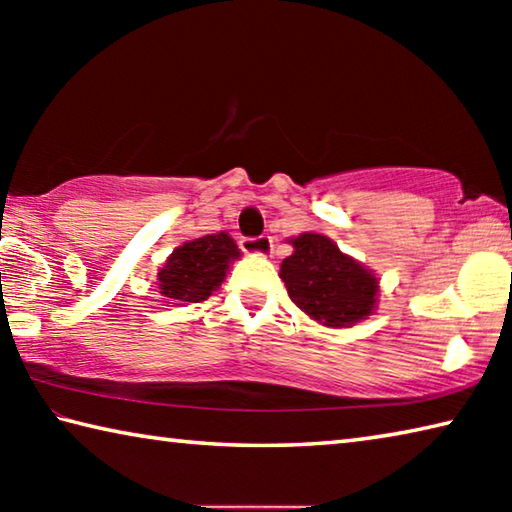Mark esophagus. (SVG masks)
I'll list each match as a JSON object with an SVG mask.
<instances>
[{
    "instance_id": "obj_1",
    "label": "esophagus",
    "mask_w": 512,
    "mask_h": 512,
    "mask_svg": "<svg viewBox=\"0 0 512 512\" xmlns=\"http://www.w3.org/2000/svg\"><path fill=\"white\" fill-rule=\"evenodd\" d=\"M241 250H244L246 255H255V257H266L273 253V241L271 237H244L241 239Z\"/></svg>"
}]
</instances>
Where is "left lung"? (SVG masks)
<instances>
[{
	"label": "left lung",
	"instance_id": "left-lung-1",
	"mask_svg": "<svg viewBox=\"0 0 512 512\" xmlns=\"http://www.w3.org/2000/svg\"><path fill=\"white\" fill-rule=\"evenodd\" d=\"M293 253L280 266L289 298L323 327H352L375 314L379 277L366 264L345 255L318 232L291 237Z\"/></svg>",
	"mask_w": 512,
	"mask_h": 512
}]
</instances>
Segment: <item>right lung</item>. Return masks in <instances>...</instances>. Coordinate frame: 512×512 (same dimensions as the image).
Instances as JSON below:
<instances>
[{"mask_svg": "<svg viewBox=\"0 0 512 512\" xmlns=\"http://www.w3.org/2000/svg\"><path fill=\"white\" fill-rule=\"evenodd\" d=\"M239 257L241 250L228 232L185 241L164 259L155 284L169 307L192 305L221 287L230 264Z\"/></svg>", "mask_w": 512, "mask_h": 512, "instance_id": "1", "label": "right lung"}]
</instances>
